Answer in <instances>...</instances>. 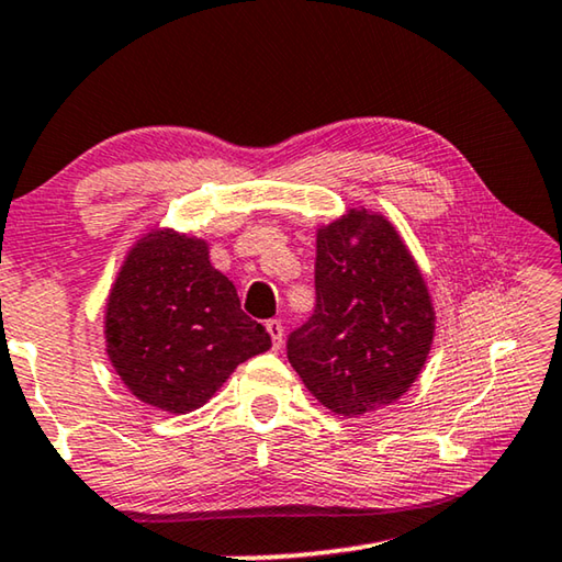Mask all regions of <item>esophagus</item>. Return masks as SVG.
Masks as SVG:
<instances>
[{
  "mask_svg": "<svg viewBox=\"0 0 562 562\" xmlns=\"http://www.w3.org/2000/svg\"><path fill=\"white\" fill-rule=\"evenodd\" d=\"M265 327H267V333H270V337H272V347H274V350H280L282 335H284L282 323H280V319H267Z\"/></svg>",
  "mask_w": 562,
  "mask_h": 562,
  "instance_id": "34e87169",
  "label": "esophagus"
}]
</instances>
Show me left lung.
Masks as SVG:
<instances>
[{
	"instance_id": "8db88e82",
	"label": "left lung",
	"mask_w": 562,
	"mask_h": 562,
	"mask_svg": "<svg viewBox=\"0 0 562 562\" xmlns=\"http://www.w3.org/2000/svg\"><path fill=\"white\" fill-rule=\"evenodd\" d=\"M315 313L288 360L337 415L395 403L420 375L435 333L425 280L390 222L350 210L317 229Z\"/></svg>"
}]
</instances>
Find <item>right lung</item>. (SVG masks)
I'll use <instances>...</instances> for the list:
<instances>
[{"instance_id":"add662e5","label":"right lung","mask_w":562,"mask_h":562,"mask_svg":"<svg viewBox=\"0 0 562 562\" xmlns=\"http://www.w3.org/2000/svg\"><path fill=\"white\" fill-rule=\"evenodd\" d=\"M106 355L142 403L190 413L239 362L270 350L235 284L210 262L207 243L153 229L130 249L106 300Z\"/></svg>"}]
</instances>
